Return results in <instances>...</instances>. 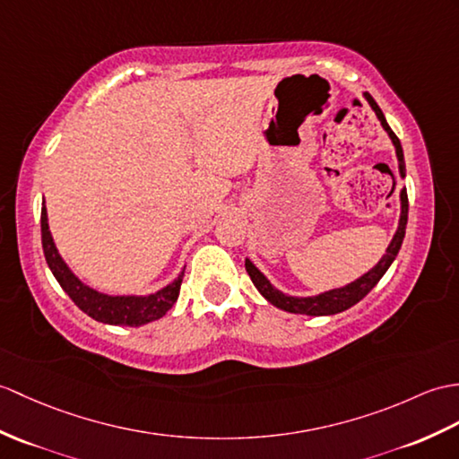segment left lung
<instances>
[{"label": "left lung", "instance_id": "left-lung-1", "mask_svg": "<svg viewBox=\"0 0 459 459\" xmlns=\"http://www.w3.org/2000/svg\"><path fill=\"white\" fill-rule=\"evenodd\" d=\"M364 98L368 100V103L371 105V109L376 111L377 119L381 121V126L387 131L389 138L393 146H395V154L399 160V174L401 178H404V156H403V146L401 141L397 138V134L391 131V126L385 121V115L379 109V105L376 103V100L371 98V95L366 91ZM407 217H409V197H407V189H401V217H399V227L395 237H393L391 244L387 247L385 254H383V258L371 268L368 273L361 275L356 281H351L344 287H338V290H330L325 291L321 295H313V297H293V295H285L280 290H275V287L268 281V278L255 268V265L247 258V272L250 275L252 283L255 285V290H258L265 299H268L272 305H275L281 311L287 313H295V315H311V316H323V315H336V313H342L346 308L354 307L358 301L364 299V297L374 290L377 285V281L383 278V273L389 270V265L393 264V260L397 258V254L401 250V244L404 238V230H407Z\"/></svg>", "mask_w": 459, "mask_h": 459}]
</instances>
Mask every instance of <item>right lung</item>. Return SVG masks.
Here are the masks:
<instances>
[{
  "label": "right lung",
  "mask_w": 459,
  "mask_h": 459,
  "mask_svg": "<svg viewBox=\"0 0 459 459\" xmlns=\"http://www.w3.org/2000/svg\"><path fill=\"white\" fill-rule=\"evenodd\" d=\"M40 234L42 250H45V258L52 275H55L62 290L68 293L70 299L76 303L85 315L95 318V321L105 325L141 326L162 318L178 301L184 272H181L172 283H168L162 290L151 295H108L95 291L90 285L80 281L76 275L72 273L66 262L62 260V255L55 247V240H52V234L48 229L45 204H42L40 211Z\"/></svg>",
  "instance_id": "1"
}]
</instances>
